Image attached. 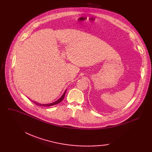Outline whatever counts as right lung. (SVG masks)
Returning <instances> with one entry per match:
<instances>
[{
	"label": "right lung",
	"mask_w": 152,
	"mask_h": 152,
	"mask_svg": "<svg viewBox=\"0 0 152 152\" xmlns=\"http://www.w3.org/2000/svg\"><path fill=\"white\" fill-rule=\"evenodd\" d=\"M66 91V90L65 92H64L63 94L62 95V96H61L59 99H58L57 101H55V102H53V103H47V104H42V103H39L36 102H35V101H32V102H33L34 103V104H36V105H38V106H41V107H50V106H53V105L58 104V103H59L60 102H61L63 100V99H64V97H65Z\"/></svg>",
	"instance_id": "obj_1"
}]
</instances>
